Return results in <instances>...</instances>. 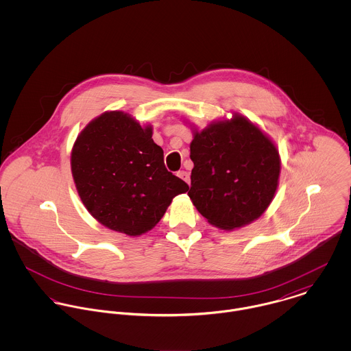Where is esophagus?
Here are the masks:
<instances>
[{"label":"esophagus","instance_id":"34e87169","mask_svg":"<svg viewBox=\"0 0 351 351\" xmlns=\"http://www.w3.org/2000/svg\"><path fill=\"white\" fill-rule=\"evenodd\" d=\"M177 176H178L181 180H184L188 185H191V180H189V173H188V171L181 170V171H178V173H177Z\"/></svg>","mask_w":351,"mask_h":351}]
</instances>
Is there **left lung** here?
<instances>
[{"mask_svg":"<svg viewBox=\"0 0 351 351\" xmlns=\"http://www.w3.org/2000/svg\"><path fill=\"white\" fill-rule=\"evenodd\" d=\"M192 186L188 192L209 224L234 231L259 219L278 188L281 158L276 143L247 117L192 127Z\"/></svg>","mask_w":351,"mask_h":351,"instance_id":"1","label":"left lung"}]
</instances>
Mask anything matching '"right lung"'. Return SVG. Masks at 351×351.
Segmentation results:
<instances>
[{
	"instance_id": "1",
	"label": "right lung",
	"mask_w": 351,
	"mask_h": 351,
	"mask_svg": "<svg viewBox=\"0 0 351 351\" xmlns=\"http://www.w3.org/2000/svg\"><path fill=\"white\" fill-rule=\"evenodd\" d=\"M71 174L88 212L104 227L139 237L152 230L189 186L165 167L152 125L121 110L104 112L77 136Z\"/></svg>"
}]
</instances>
